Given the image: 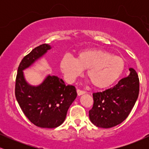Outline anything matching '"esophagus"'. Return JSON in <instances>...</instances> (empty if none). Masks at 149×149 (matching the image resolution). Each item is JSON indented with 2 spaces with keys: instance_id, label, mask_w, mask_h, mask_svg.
Segmentation results:
<instances>
[{
  "instance_id": "34e87169",
  "label": "esophagus",
  "mask_w": 149,
  "mask_h": 149,
  "mask_svg": "<svg viewBox=\"0 0 149 149\" xmlns=\"http://www.w3.org/2000/svg\"><path fill=\"white\" fill-rule=\"evenodd\" d=\"M85 92L83 91V90H79V89H78L77 90V94H78V96H80V95H83V94H85Z\"/></svg>"
}]
</instances>
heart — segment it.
<instances>
[{"label": "heart", "mask_w": 149, "mask_h": 149, "mask_svg": "<svg viewBox=\"0 0 149 149\" xmlns=\"http://www.w3.org/2000/svg\"><path fill=\"white\" fill-rule=\"evenodd\" d=\"M60 69L65 78L73 82L87 70V77L97 88L111 86L122 76L125 61L122 57L113 55L102 49H89L77 54L76 59L65 55L61 59Z\"/></svg>", "instance_id": "1"}]
</instances>
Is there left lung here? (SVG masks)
<instances>
[{
	"label": "left lung",
	"instance_id": "obj_1",
	"mask_svg": "<svg viewBox=\"0 0 149 149\" xmlns=\"http://www.w3.org/2000/svg\"><path fill=\"white\" fill-rule=\"evenodd\" d=\"M115 86L93 93L94 104L89 117L98 127L110 128L120 124L127 118L139 96V80L134 69Z\"/></svg>",
	"mask_w": 149,
	"mask_h": 149
}]
</instances>
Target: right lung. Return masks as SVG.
Returning a JSON list of instances; mask_svg holds the SVG:
<instances>
[{"label":"right lung","instance_id":"1","mask_svg":"<svg viewBox=\"0 0 149 149\" xmlns=\"http://www.w3.org/2000/svg\"><path fill=\"white\" fill-rule=\"evenodd\" d=\"M50 48L48 44H42L26 55L19 65L15 82V97L22 111L32 123L43 128L61 125L77 97L76 88L66 85L57 76L49 75L38 86H32L26 81L24 70Z\"/></svg>","mask_w":149,"mask_h":149}]
</instances>
